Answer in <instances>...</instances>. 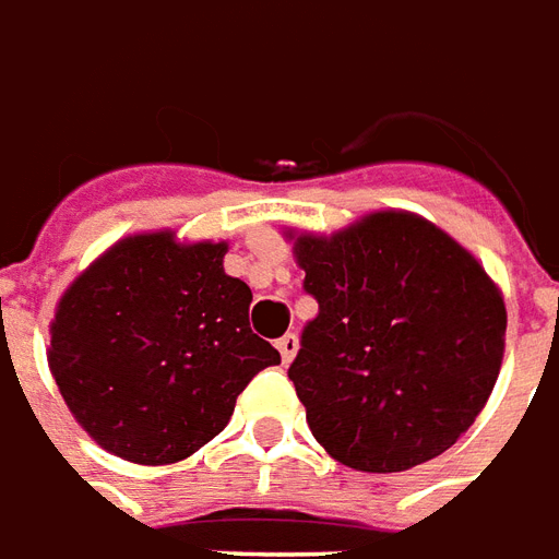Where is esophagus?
Returning a JSON list of instances; mask_svg holds the SVG:
<instances>
[{"mask_svg":"<svg viewBox=\"0 0 559 559\" xmlns=\"http://www.w3.org/2000/svg\"><path fill=\"white\" fill-rule=\"evenodd\" d=\"M276 349L283 355V364H288L295 355H298V336L295 334H283L276 340Z\"/></svg>","mask_w":559,"mask_h":559,"instance_id":"esophagus-1","label":"esophagus"}]
</instances>
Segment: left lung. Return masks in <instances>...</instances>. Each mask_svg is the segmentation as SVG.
<instances>
[{"label": "left lung", "instance_id": "left-lung-1", "mask_svg": "<svg viewBox=\"0 0 559 559\" xmlns=\"http://www.w3.org/2000/svg\"><path fill=\"white\" fill-rule=\"evenodd\" d=\"M295 259L319 316L288 379L322 449L361 473L451 449L506 349V304L473 252L415 213L379 210L331 237L298 235Z\"/></svg>", "mask_w": 559, "mask_h": 559}]
</instances>
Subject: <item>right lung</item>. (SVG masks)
I'll use <instances>...</instances> for the list:
<instances>
[{"mask_svg":"<svg viewBox=\"0 0 559 559\" xmlns=\"http://www.w3.org/2000/svg\"><path fill=\"white\" fill-rule=\"evenodd\" d=\"M228 243L126 237L59 298L47 364L78 425L122 461L177 463L223 433L280 352L252 334Z\"/></svg>","mask_w":559,"mask_h":559,"instance_id":"right-lung-1","label":"right lung"}]
</instances>
